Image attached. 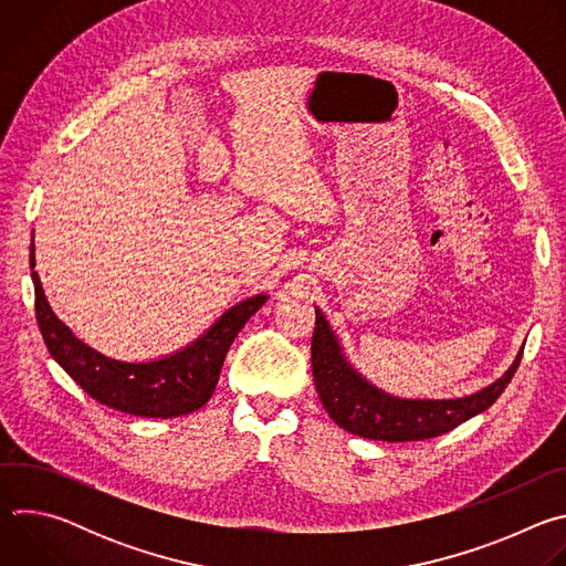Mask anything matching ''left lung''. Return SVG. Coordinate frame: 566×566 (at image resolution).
<instances>
[{
	"label": "left lung",
	"instance_id": "8db88e82",
	"mask_svg": "<svg viewBox=\"0 0 566 566\" xmlns=\"http://www.w3.org/2000/svg\"><path fill=\"white\" fill-rule=\"evenodd\" d=\"M522 352L524 347L495 382L479 391L452 398L394 396L354 367L327 315L315 306L311 367L317 396L334 423L363 439L402 443L446 434L489 410L517 371Z\"/></svg>",
	"mask_w": 566,
	"mask_h": 566
}]
</instances>
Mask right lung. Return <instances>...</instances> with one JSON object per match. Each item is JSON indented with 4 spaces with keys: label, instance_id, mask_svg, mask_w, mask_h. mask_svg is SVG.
<instances>
[{
    "label": "right lung",
    "instance_id": "add662e5",
    "mask_svg": "<svg viewBox=\"0 0 566 566\" xmlns=\"http://www.w3.org/2000/svg\"><path fill=\"white\" fill-rule=\"evenodd\" d=\"M31 244V280L35 286V317L53 360L94 400L125 415L175 419L197 412L210 400L223 358L269 295L258 293L226 308L190 345L149 360L112 358L80 340L53 313L35 269Z\"/></svg>",
    "mask_w": 566,
    "mask_h": 566
}]
</instances>
